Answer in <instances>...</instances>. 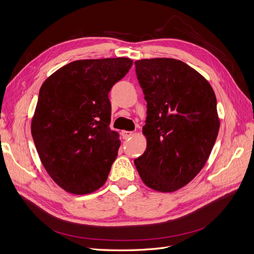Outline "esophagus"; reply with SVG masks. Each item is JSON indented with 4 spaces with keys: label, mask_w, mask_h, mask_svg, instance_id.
Segmentation results:
<instances>
[{
    "label": "esophagus",
    "mask_w": 254,
    "mask_h": 254,
    "mask_svg": "<svg viewBox=\"0 0 254 254\" xmlns=\"http://www.w3.org/2000/svg\"><path fill=\"white\" fill-rule=\"evenodd\" d=\"M123 136H124V139H128V137H131L134 132L133 131H123Z\"/></svg>",
    "instance_id": "obj_1"
}]
</instances>
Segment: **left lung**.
Wrapping results in <instances>:
<instances>
[{"mask_svg":"<svg viewBox=\"0 0 254 254\" xmlns=\"http://www.w3.org/2000/svg\"><path fill=\"white\" fill-rule=\"evenodd\" d=\"M134 64L147 102V146L134 164L148 188L172 193L193 180L210 157L220 125L216 96L209 81L180 60Z\"/></svg>","mask_w":254,"mask_h":254,"instance_id":"left-lung-1","label":"left lung"}]
</instances>
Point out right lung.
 Wrapping results in <instances>:
<instances>
[{"instance_id":"1","label":"right lung","mask_w":254,"mask_h":254,"mask_svg":"<svg viewBox=\"0 0 254 254\" xmlns=\"http://www.w3.org/2000/svg\"><path fill=\"white\" fill-rule=\"evenodd\" d=\"M132 64L126 57L76 60L40 88L32 135L45 171L68 193L90 194L108 178L121 145L109 127L108 95Z\"/></svg>"}]
</instances>
